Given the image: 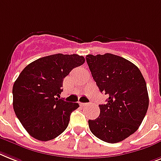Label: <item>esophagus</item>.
<instances>
[{"mask_svg":"<svg viewBox=\"0 0 161 161\" xmlns=\"http://www.w3.org/2000/svg\"><path fill=\"white\" fill-rule=\"evenodd\" d=\"M80 105L81 106H87V105H88V103H81Z\"/></svg>","mask_w":161,"mask_h":161,"instance_id":"1","label":"esophagus"}]
</instances>
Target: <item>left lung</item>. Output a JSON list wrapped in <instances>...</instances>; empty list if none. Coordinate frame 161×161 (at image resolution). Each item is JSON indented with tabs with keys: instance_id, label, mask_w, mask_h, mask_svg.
I'll use <instances>...</instances> for the list:
<instances>
[{
	"instance_id": "1",
	"label": "left lung",
	"mask_w": 161,
	"mask_h": 161,
	"mask_svg": "<svg viewBox=\"0 0 161 161\" xmlns=\"http://www.w3.org/2000/svg\"><path fill=\"white\" fill-rule=\"evenodd\" d=\"M86 60L100 92L108 96L99 105V117L88 120L90 130L108 143L121 142L136 131L146 114V81L134 64L120 56L88 54Z\"/></svg>"
}]
</instances>
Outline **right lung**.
Masks as SVG:
<instances>
[{
    "instance_id": "add662e5",
    "label": "right lung",
    "mask_w": 161,
    "mask_h": 161,
    "mask_svg": "<svg viewBox=\"0 0 161 161\" xmlns=\"http://www.w3.org/2000/svg\"><path fill=\"white\" fill-rule=\"evenodd\" d=\"M78 54L57 53L38 58L19 74L13 85V108L26 131L39 141H50L68 127L78 103L60 99L63 81L84 64Z\"/></svg>"
}]
</instances>
